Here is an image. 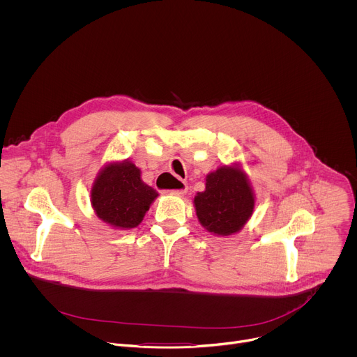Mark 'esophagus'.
Wrapping results in <instances>:
<instances>
[{
	"label": "esophagus",
	"mask_w": 357,
	"mask_h": 357,
	"mask_svg": "<svg viewBox=\"0 0 357 357\" xmlns=\"http://www.w3.org/2000/svg\"><path fill=\"white\" fill-rule=\"evenodd\" d=\"M168 192L172 193V195H179V196H182V195H185V193L188 192V185H186L185 182H182V181L178 179V189L168 190Z\"/></svg>",
	"instance_id": "1"
}]
</instances>
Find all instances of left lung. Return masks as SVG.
<instances>
[{
    "mask_svg": "<svg viewBox=\"0 0 357 357\" xmlns=\"http://www.w3.org/2000/svg\"><path fill=\"white\" fill-rule=\"evenodd\" d=\"M196 215L206 231L217 236L239 232L255 210V193L245 171L222 165L206 176V190L195 196Z\"/></svg>",
    "mask_w": 357,
    "mask_h": 357,
    "instance_id": "1",
    "label": "left lung"
}]
</instances>
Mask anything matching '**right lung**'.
<instances>
[{"label": "right lung", "instance_id": "obj_1", "mask_svg": "<svg viewBox=\"0 0 357 357\" xmlns=\"http://www.w3.org/2000/svg\"><path fill=\"white\" fill-rule=\"evenodd\" d=\"M158 193L129 160L107 164L94 179L90 202L96 215L115 229L136 228Z\"/></svg>", "mask_w": 357, "mask_h": 357}]
</instances>
